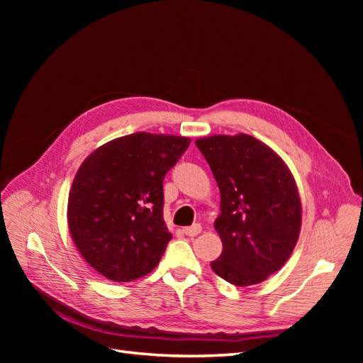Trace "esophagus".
Listing matches in <instances>:
<instances>
[{"label":"esophagus","mask_w":363,"mask_h":363,"mask_svg":"<svg viewBox=\"0 0 363 363\" xmlns=\"http://www.w3.org/2000/svg\"><path fill=\"white\" fill-rule=\"evenodd\" d=\"M183 233H184L186 236L194 238V236L201 233V225H200V224H194V225H191V227H184V228H183Z\"/></svg>","instance_id":"esophagus-1"}]
</instances>
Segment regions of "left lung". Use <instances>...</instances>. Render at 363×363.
<instances>
[{
    "label": "left lung",
    "instance_id": "obj_1",
    "mask_svg": "<svg viewBox=\"0 0 363 363\" xmlns=\"http://www.w3.org/2000/svg\"><path fill=\"white\" fill-rule=\"evenodd\" d=\"M221 194L215 230L223 252L211 263L235 286L267 280L291 257L301 230V200L288 164L245 133L195 140Z\"/></svg>",
    "mask_w": 363,
    "mask_h": 363
}]
</instances>
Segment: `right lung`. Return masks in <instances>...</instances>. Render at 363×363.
<instances>
[{"instance_id":"1","label":"right lung","mask_w":363,"mask_h":363,"mask_svg":"<svg viewBox=\"0 0 363 363\" xmlns=\"http://www.w3.org/2000/svg\"><path fill=\"white\" fill-rule=\"evenodd\" d=\"M191 139L139 133L106 142L77 171L68 227L77 250L108 280L131 281L157 267L172 235L163 219V177Z\"/></svg>"}]
</instances>
